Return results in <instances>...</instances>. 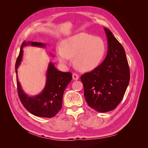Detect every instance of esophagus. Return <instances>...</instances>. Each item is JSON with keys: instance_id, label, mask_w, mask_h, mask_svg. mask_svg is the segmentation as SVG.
Wrapping results in <instances>:
<instances>
[{"instance_id": "obj_1", "label": "esophagus", "mask_w": 148, "mask_h": 148, "mask_svg": "<svg viewBox=\"0 0 148 148\" xmlns=\"http://www.w3.org/2000/svg\"><path fill=\"white\" fill-rule=\"evenodd\" d=\"M72 77H73V79L74 80H78L79 79L78 75H77V73H73L72 74Z\"/></svg>"}]
</instances>
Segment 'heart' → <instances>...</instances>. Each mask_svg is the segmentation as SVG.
Here are the masks:
<instances>
[{
    "label": "heart",
    "instance_id": "b5f03b06",
    "mask_svg": "<svg viewBox=\"0 0 148 148\" xmlns=\"http://www.w3.org/2000/svg\"><path fill=\"white\" fill-rule=\"evenodd\" d=\"M104 39L92 34L80 33L64 39L62 47L56 48L57 56L61 63L69 64L71 58L77 69L88 71L101 63L106 52Z\"/></svg>",
    "mask_w": 148,
    "mask_h": 148
}]
</instances>
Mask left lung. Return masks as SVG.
Here are the masks:
<instances>
[{
	"instance_id": "left-lung-1",
	"label": "left lung",
	"mask_w": 148,
	"mask_h": 148,
	"mask_svg": "<svg viewBox=\"0 0 148 148\" xmlns=\"http://www.w3.org/2000/svg\"><path fill=\"white\" fill-rule=\"evenodd\" d=\"M108 42L107 54L102 63L81 76L88 104L99 112L115 109L122 100L130 74L126 54L111 31L104 28Z\"/></svg>"
}]
</instances>
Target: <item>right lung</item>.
Listing matches in <instances>:
<instances>
[{"mask_svg": "<svg viewBox=\"0 0 148 148\" xmlns=\"http://www.w3.org/2000/svg\"><path fill=\"white\" fill-rule=\"evenodd\" d=\"M26 46L45 47L46 44L33 41H23L21 44L15 64L18 95L20 100L25 109L33 115L41 117H53L62 108L64 92L72 79V75L70 72H62L57 70L53 63L50 62L47 70L45 88L38 95L28 96L21 89L17 76V69L23 57V47Z\"/></svg>", "mask_w": 148, "mask_h": 148, "instance_id": "right-lung-1", "label": "right lung"}]
</instances>
